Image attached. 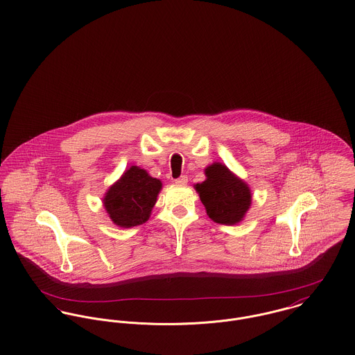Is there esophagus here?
<instances>
[{
  "label": "esophagus",
  "mask_w": 355,
  "mask_h": 355,
  "mask_svg": "<svg viewBox=\"0 0 355 355\" xmlns=\"http://www.w3.org/2000/svg\"><path fill=\"white\" fill-rule=\"evenodd\" d=\"M174 182H175L177 185H187V184H188V177H187V175H181V177L177 178Z\"/></svg>",
  "instance_id": "1"
}]
</instances>
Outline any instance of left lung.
I'll return each mask as SVG.
<instances>
[{
    "instance_id": "1",
    "label": "left lung",
    "mask_w": 355,
    "mask_h": 355,
    "mask_svg": "<svg viewBox=\"0 0 355 355\" xmlns=\"http://www.w3.org/2000/svg\"><path fill=\"white\" fill-rule=\"evenodd\" d=\"M204 173L205 181L196 184L195 189L207 215L226 226L242 222L252 204L249 185L220 162L207 166Z\"/></svg>"
}]
</instances>
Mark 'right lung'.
<instances>
[{"label": "right lung", "instance_id": "add662e5", "mask_svg": "<svg viewBox=\"0 0 355 355\" xmlns=\"http://www.w3.org/2000/svg\"><path fill=\"white\" fill-rule=\"evenodd\" d=\"M160 189V180L139 166H130L105 193L103 207L116 226L135 227L150 219Z\"/></svg>", "mask_w": 355, "mask_h": 355}]
</instances>
